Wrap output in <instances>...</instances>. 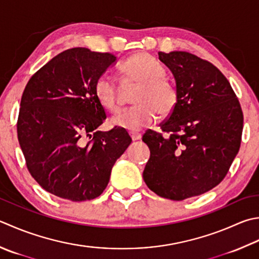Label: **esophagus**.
Listing matches in <instances>:
<instances>
[{
  "label": "esophagus",
  "instance_id": "34e87169",
  "mask_svg": "<svg viewBox=\"0 0 259 259\" xmlns=\"http://www.w3.org/2000/svg\"><path fill=\"white\" fill-rule=\"evenodd\" d=\"M130 137H131V139H133L134 141L140 140V139H141V134H138V133H130Z\"/></svg>",
  "mask_w": 259,
  "mask_h": 259
}]
</instances>
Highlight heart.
Segmentation results:
<instances>
[{"mask_svg":"<svg viewBox=\"0 0 259 259\" xmlns=\"http://www.w3.org/2000/svg\"><path fill=\"white\" fill-rule=\"evenodd\" d=\"M121 72L128 82L138 84L134 102L136 105L121 111L111 119V124L128 131H139L153 124L157 114L166 116L173 112L179 101L175 86L165 78V69L146 53L131 56L121 65ZM94 93L99 103L110 112L120 108L119 90L108 75L95 80Z\"/></svg>","mask_w":259,"mask_h":259,"instance_id":"heart-1","label":"heart"}]
</instances>
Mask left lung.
<instances>
[{
    "label": "left lung",
    "mask_w": 259,
    "mask_h": 259,
    "mask_svg": "<svg viewBox=\"0 0 259 259\" xmlns=\"http://www.w3.org/2000/svg\"><path fill=\"white\" fill-rule=\"evenodd\" d=\"M174 75L179 101L160 124L147 130L150 158L143 177L157 195L182 201L225 179L240 148L242 115L230 83L214 65L186 52L158 53Z\"/></svg>",
    "instance_id": "obj_1"
}]
</instances>
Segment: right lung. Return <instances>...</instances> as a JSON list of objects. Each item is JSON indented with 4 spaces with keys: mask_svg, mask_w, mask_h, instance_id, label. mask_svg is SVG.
<instances>
[{
    "mask_svg": "<svg viewBox=\"0 0 259 259\" xmlns=\"http://www.w3.org/2000/svg\"><path fill=\"white\" fill-rule=\"evenodd\" d=\"M115 62L109 53L67 49L25 86L18 139L30 174L49 193L73 202L98 197L116 159L131 144L122 128L98 130L106 115L94 84Z\"/></svg>",
    "mask_w": 259,
    "mask_h": 259,
    "instance_id": "1",
    "label": "right lung"
}]
</instances>
